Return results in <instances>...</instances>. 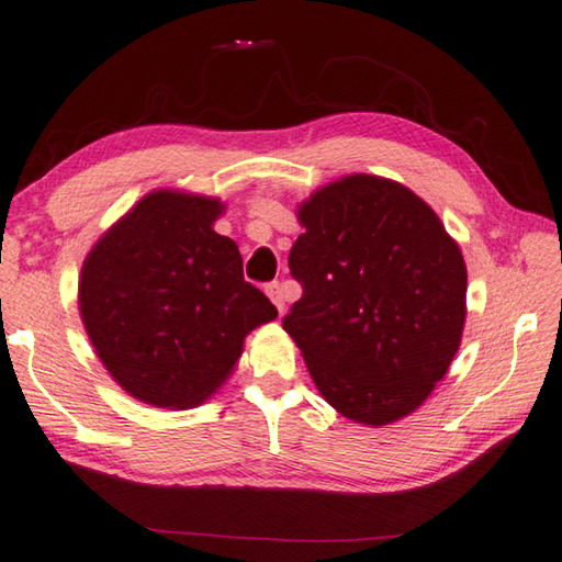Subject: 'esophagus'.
I'll use <instances>...</instances> for the list:
<instances>
[{"label": "esophagus", "instance_id": "34e87169", "mask_svg": "<svg viewBox=\"0 0 562 562\" xmlns=\"http://www.w3.org/2000/svg\"><path fill=\"white\" fill-rule=\"evenodd\" d=\"M265 292H268V297L274 302V307H278V310L282 312V310H284V292H282V284H280V282H270L268 290H265Z\"/></svg>", "mask_w": 562, "mask_h": 562}]
</instances>
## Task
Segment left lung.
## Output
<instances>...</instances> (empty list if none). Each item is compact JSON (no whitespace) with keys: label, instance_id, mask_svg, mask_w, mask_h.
<instances>
[{"label":"left lung","instance_id":"obj_1","mask_svg":"<svg viewBox=\"0 0 562 562\" xmlns=\"http://www.w3.org/2000/svg\"><path fill=\"white\" fill-rule=\"evenodd\" d=\"M290 272L302 297L282 326L349 420L413 413L450 369L467 316V268L440 218L403 183L353 175L300 209Z\"/></svg>","mask_w":562,"mask_h":562}]
</instances>
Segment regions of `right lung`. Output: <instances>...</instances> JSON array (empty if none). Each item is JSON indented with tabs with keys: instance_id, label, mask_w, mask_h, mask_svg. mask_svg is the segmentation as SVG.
Listing matches in <instances>:
<instances>
[{
	"instance_id": "1",
	"label": "right lung",
	"mask_w": 562,
	"mask_h": 562,
	"mask_svg": "<svg viewBox=\"0 0 562 562\" xmlns=\"http://www.w3.org/2000/svg\"><path fill=\"white\" fill-rule=\"evenodd\" d=\"M221 203L179 191L142 199L90 250L80 316L130 395L193 407L226 381L243 339L278 316L243 278L238 246L213 231Z\"/></svg>"
}]
</instances>
